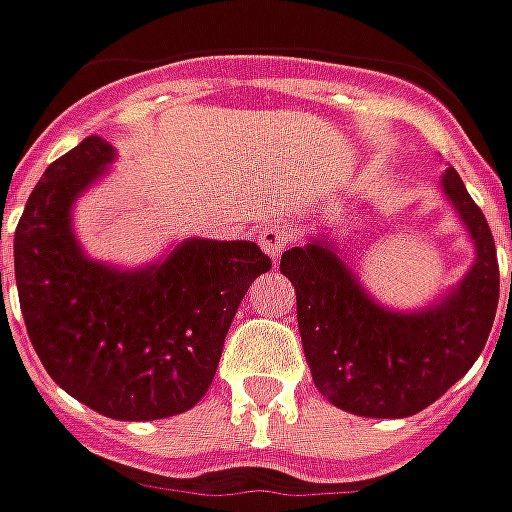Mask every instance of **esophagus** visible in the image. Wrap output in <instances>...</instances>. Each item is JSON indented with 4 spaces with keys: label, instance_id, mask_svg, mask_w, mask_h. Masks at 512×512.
<instances>
[{
    "label": "esophagus",
    "instance_id": "1",
    "mask_svg": "<svg viewBox=\"0 0 512 512\" xmlns=\"http://www.w3.org/2000/svg\"><path fill=\"white\" fill-rule=\"evenodd\" d=\"M257 243H260V249L271 257V260H277V257L283 255L285 246L291 243V227L288 224H269V227H263V232L257 235Z\"/></svg>",
    "mask_w": 512,
    "mask_h": 512
}]
</instances>
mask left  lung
<instances>
[{
    "mask_svg": "<svg viewBox=\"0 0 512 512\" xmlns=\"http://www.w3.org/2000/svg\"><path fill=\"white\" fill-rule=\"evenodd\" d=\"M443 190L471 232L476 260L426 311L398 314L378 305L325 238L280 257L297 291V325L316 389L350 415L423 412L471 370L488 342L499 305L496 243L454 168L443 173Z\"/></svg>",
    "mask_w": 512,
    "mask_h": 512,
    "instance_id": "8db88e82",
    "label": "left lung"
}]
</instances>
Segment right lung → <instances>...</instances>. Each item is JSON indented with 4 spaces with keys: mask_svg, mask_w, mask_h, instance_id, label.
I'll use <instances>...</instances> for the list:
<instances>
[{
    "mask_svg": "<svg viewBox=\"0 0 512 512\" xmlns=\"http://www.w3.org/2000/svg\"><path fill=\"white\" fill-rule=\"evenodd\" d=\"M111 159L106 139L86 137L24 204L13 266L27 336L52 381L100 415H182L210 389L235 311L271 260L257 243L201 238L137 271L89 260L69 210Z\"/></svg>",
    "mask_w": 512,
    "mask_h": 512,
    "instance_id": "obj_1",
    "label": "right lung"
}]
</instances>
